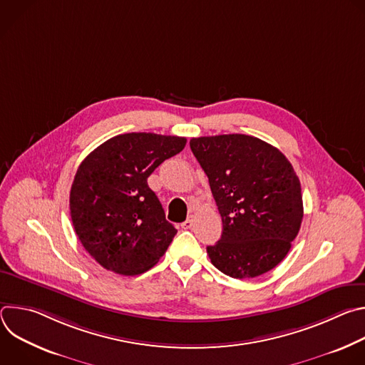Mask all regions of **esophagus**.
Returning a JSON list of instances; mask_svg holds the SVG:
<instances>
[{"mask_svg":"<svg viewBox=\"0 0 365 365\" xmlns=\"http://www.w3.org/2000/svg\"><path fill=\"white\" fill-rule=\"evenodd\" d=\"M193 221H195V217H193V215H189V218L182 224V228H183V230H189V228H192Z\"/></svg>","mask_w":365,"mask_h":365,"instance_id":"obj_1","label":"esophagus"}]
</instances>
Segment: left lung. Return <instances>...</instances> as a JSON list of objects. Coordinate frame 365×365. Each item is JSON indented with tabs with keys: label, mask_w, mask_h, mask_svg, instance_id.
I'll list each match as a JSON object with an SVG mask.
<instances>
[{
	"label": "left lung",
	"mask_w": 365,
	"mask_h": 365,
	"mask_svg": "<svg viewBox=\"0 0 365 365\" xmlns=\"http://www.w3.org/2000/svg\"><path fill=\"white\" fill-rule=\"evenodd\" d=\"M190 150L210 179L222 218L221 240L206 247L211 263L234 279L274 269L303 218L300 182L286 155L245 134L192 138Z\"/></svg>",
	"instance_id": "obj_1"
}]
</instances>
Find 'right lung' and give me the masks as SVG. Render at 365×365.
Segmentation results:
<instances>
[{
    "label": "right lung",
    "mask_w": 365,
    "mask_h": 365,
    "mask_svg": "<svg viewBox=\"0 0 365 365\" xmlns=\"http://www.w3.org/2000/svg\"><path fill=\"white\" fill-rule=\"evenodd\" d=\"M185 137L128 133L102 143L78 168L71 218L83 248L110 272L135 276L166 252L178 230L147 178L180 153Z\"/></svg>",
    "instance_id": "1"
}]
</instances>
